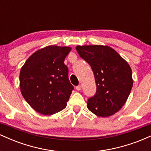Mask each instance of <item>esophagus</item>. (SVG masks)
<instances>
[{"mask_svg": "<svg viewBox=\"0 0 151 151\" xmlns=\"http://www.w3.org/2000/svg\"><path fill=\"white\" fill-rule=\"evenodd\" d=\"M81 89V85H78V86H76V89H77V91H80Z\"/></svg>", "mask_w": 151, "mask_h": 151, "instance_id": "esophagus-1", "label": "esophagus"}]
</instances>
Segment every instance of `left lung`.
I'll list each match as a JSON object with an SVG mask.
<instances>
[{"instance_id": "obj_1", "label": "left lung", "mask_w": 151, "mask_h": 151, "mask_svg": "<svg viewBox=\"0 0 151 151\" xmlns=\"http://www.w3.org/2000/svg\"><path fill=\"white\" fill-rule=\"evenodd\" d=\"M76 50L91 66L96 81V93L88 99V109L101 117L116 113L126 103L132 89L129 65L108 46H77Z\"/></svg>"}]
</instances>
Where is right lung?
<instances>
[{"label": "right lung", "instance_id": "add662e5", "mask_svg": "<svg viewBox=\"0 0 151 151\" xmlns=\"http://www.w3.org/2000/svg\"><path fill=\"white\" fill-rule=\"evenodd\" d=\"M69 47L47 46L26 60L20 73L22 96L34 110L52 115L67 106L74 86L68 77L65 59Z\"/></svg>", "mask_w": 151, "mask_h": 151}]
</instances>
